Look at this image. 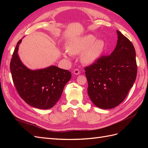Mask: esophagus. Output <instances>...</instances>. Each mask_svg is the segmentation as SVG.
Here are the masks:
<instances>
[{
  "instance_id": "1",
  "label": "esophagus",
  "mask_w": 148,
  "mask_h": 148,
  "mask_svg": "<svg viewBox=\"0 0 148 148\" xmlns=\"http://www.w3.org/2000/svg\"><path fill=\"white\" fill-rule=\"evenodd\" d=\"M73 73H74V75H79V74H80V71H79V69H75L74 71H73Z\"/></svg>"
}]
</instances>
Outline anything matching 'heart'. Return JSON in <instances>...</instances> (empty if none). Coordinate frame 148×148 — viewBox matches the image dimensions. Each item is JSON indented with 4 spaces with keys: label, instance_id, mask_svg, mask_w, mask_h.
<instances>
[{
    "label": "heart",
    "instance_id": "obj_1",
    "mask_svg": "<svg viewBox=\"0 0 148 148\" xmlns=\"http://www.w3.org/2000/svg\"><path fill=\"white\" fill-rule=\"evenodd\" d=\"M104 42L96 40L91 34H88L70 40L66 44V51L63 52L64 56L69 59L71 55H79L84 64H92L99 57L104 49Z\"/></svg>",
    "mask_w": 148,
    "mask_h": 148
}]
</instances>
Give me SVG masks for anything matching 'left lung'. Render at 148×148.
<instances>
[{
	"label": "left lung",
	"mask_w": 148,
	"mask_h": 148,
	"mask_svg": "<svg viewBox=\"0 0 148 148\" xmlns=\"http://www.w3.org/2000/svg\"><path fill=\"white\" fill-rule=\"evenodd\" d=\"M117 33V45L111 54L101 56L84 68L88 96L102 109L114 108L122 102L136 78L135 47L120 31Z\"/></svg>",
	"instance_id": "obj_1"
}]
</instances>
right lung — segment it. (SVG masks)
I'll use <instances>...</instances> for the list:
<instances>
[{
    "instance_id": "1",
    "label": "right lung",
    "mask_w": 148,
    "mask_h": 148,
    "mask_svg": "<svg viewBox=\"0 0 148 148\" xmlns=\"http://www.w3.org/2000/svg\"><path fill=\"white\" fill-rule=\"evenodd\" d=\"M21 42V39L17 42L10 65L16 91L29 106L41 109H51L59 100L71 73L54 65L35 70L28 69L17 53Z\"/></svg>"
}]
</instances>
